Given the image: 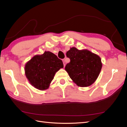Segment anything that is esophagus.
Segmentation results:
<instances>
[{
  "instance_id": "esophagus-1",
  "label": "esophagus",
  "mask_w": 127,
  "mask_h": 127,
  "mask_svg": "<svg viewBox=\"0 0 127 127\" xmlns=\"http://www.w3.org/2000/svg\"><path fill=\"white\" fill-rule=\"evenodd\" d=\"M63 64H64V66H65V60H63Z\"/></svg>"
}]
</instances>
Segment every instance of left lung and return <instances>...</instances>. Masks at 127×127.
Segmentation results:
<instances>
[{"instance_id":"left-lung-1","label":"left lung","mask_w":127,"mask_h":127,"mask_svg":"<svg viewBox=\"0 0 127 127\" xmlns=\"http://www.w3.org/2000/svg\"><path fill=\"white\" fill-rule=\"evenodd\" d=\"M70 62L65 67L73 82L79 87H87L94 83L102 67L101 59L87 50H79L75 47L66 52Z\"/></svg>"}]
</instances>
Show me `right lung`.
<instances>
[{
    "instance_id": "right-lung-1",
    "label": "right lung",
    "mask_w": 127,
    "mask_h": 127,
    "mask_svg": "<svg viewBox=\"0 0 127 127\" xmlns=\"http://www.w3.org/2000/svg\"><path fill=\"white\" fill-rule=\"evenodd\" d=\"M64 66L62 61L49 51L36 55L26 64V77L31 85L43 91L49 88L56 72Z\"/></svg>"
}]
</instances>
